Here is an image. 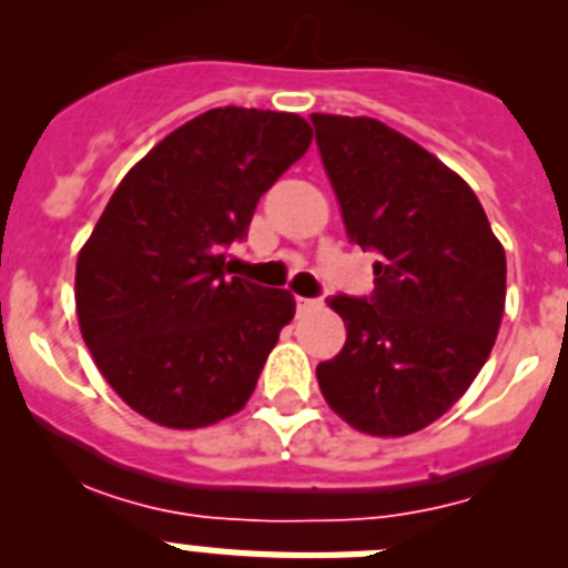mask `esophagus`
Masks as SVG:
<instances>
[{"mask_svg": "<svg viewBox=\"0 0 568 568\" xmlns=\"http://www.w3.org/2000/svg\"><path fill=\"white\" fill-rule=\"evenodd\" d=\"M318 307V301L315 298H304V295H295V310L298 313H307V310H315Z\"/></svg>", "mask_w": 568, "mask_h": 568, "instance_id": "1", "label": "esophagus"}]
</instances>
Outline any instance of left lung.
<instances>
[{
  "label": "left lung",
  "instance_id": "left-lung-1",
  "mask_svg": "<svg viewBox=\"0 0 568 568\" xmlns=\"http://www.w3.org/2000/svg\"><path fill=\"white\" fill-rule=\"evenodd\" d=\"M346 235L375 253L369 295H333L346 344L315 366L333 413L366 435L418 433L469 389L506 301V255L458 173L366 115L313 113Z\"/></svg>",
  "mask_w": 568,
  "mask_h": 568
}]
</instances>
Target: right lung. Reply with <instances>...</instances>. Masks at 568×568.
I'll return each mask as SVG.
<instances>
[{
  "label": "right lung",
  "mask_w": 568,
  "mask_h": 568,
  "mask_svg": "<svg viewBox=\"0 0 568 568\" xmlns=\"http://www.w3.org/2000/svg\"><path fill=\"white\" fill-rule=\"evenodd\" d=\"M310 142L295 113L215 108L110 195L77 261L79 327L115 395L153 424L199 429L253 395L295 301L230 275L224 258Z\"/></svg>",
  "instance_id": "right-lung-1"
}]
</instances>
